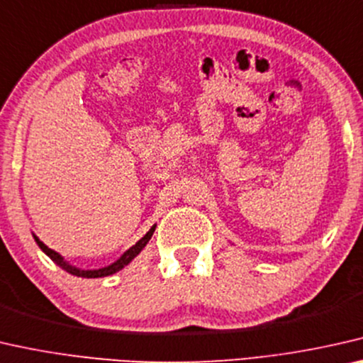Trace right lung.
<instances>
[{
	"label": "right lung",
	"instance_id": "obj_1",
	"mask_svg": "<svg viewBox=\"0 0 363 363\" xmlns=\"http://www.w3.org/2000/svg\"><path fill=\"white\" fill-rule=\"evenodd\" d=\"M155 228H156V225L155 226H151V230L148 231L147 235H145L142 240H140L137 245L135 246H132L130 247V250L127 251V252H123V256L118 259L117 262H113L112 266H109V267H104V269H99V270H79V269H77V267H72V266H68L67 262L63 261V257L60 256V254L58 252H55V251H52L50 247H47L45 245H43L42 241H39L35 238V241H37V245H39V247L40 250L47 254L48 257L52 259L53 262L55 264H58V266H60L62 269H65L67 270V272H69V274H73V275H77V277H84V279H97V277H107V275H111V274H116V272H118V270L121 269H123L127 266V264L132 261V259L137 256V254L143 250L145 246H147V242L150 241V238L153 236V233H155Z\"/></svg>",
	"mask_w": 363,
	"mask_h": 363
}]
</instances>
